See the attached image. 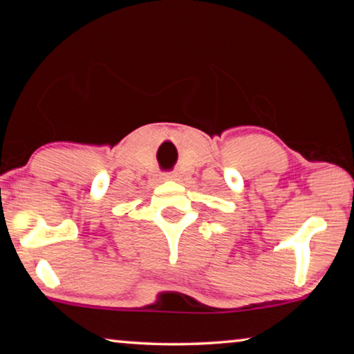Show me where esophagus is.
Masks as SVG:
<instances>
[{
  "label": "esophagus",
  "mask_w": 354,
  "mask_h": 354,
  "mask_svg": "<svg viewBox=\"0 0 354 354\" xmlns=\"http://www.w3.org/2000/svg\"><path fill=\"white\" fill-rule=\"evenodd\" d=\"M164 179H175V175H171V173H165V175L162 176Z\"/></svg>",
  "instance_id": "34e87169"
}]
</instances>
